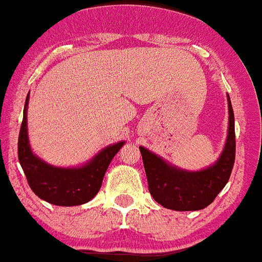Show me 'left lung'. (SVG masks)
<instances>
[{
	"instance_id": "8db88e82",
	"label": "left lung",
	"mask_w": 262,
	"mask_h": 262,
	"mask_svg": "<svg viewBox=\"0 0 262 262\" xmlns=\"http://www.w3.org/2000/svg\"><path fill=\"white\" fill-rule=\"evenodd\" d=\"M229 99V132L226 145L216 164L199 172L170 167L155 154L139 147L142 154L148 191L160 205L173 211H199L208 207L230 178L235 161L234 111Z\"/></svg>"
}]
</instances>
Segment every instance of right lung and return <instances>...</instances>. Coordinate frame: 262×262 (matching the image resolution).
<instances>
[{
	"mask_svg": "<svg viewBox=\"0 0 262 262\" xmlns=\"http://www.w3.org/2000/svg\"><path fill=\"white\" fill-rule=\"evenodd\" d=\"M27 104L28 97L19 132L18 158L32 191L40 199L62 207L80 205L92 200L101 189L104 173L124 142L106 147L81 168L53 167L32 154L27 134Z\"/></svg>",
	"mask_w": 262,
	"mask_h": 262,
	"instance_id": "1",
	"label": "right lung"
}]
</instances>
